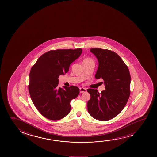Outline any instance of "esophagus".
Segmentation results:
<instances>
[{
    "mask_svg": "<svg viewBox=\"0 0 157 157\" xmlns=\"http://www.w3.org/2000/svg\"><path fill=\"white\" fill-rule=\"evenodd\" d=\"M86 88H84V87H81V88H80V93H82L86 92Z\"/></svg>",
    "mask_w": 157,
    "mask_h": 157,
    "instance_id": "esophagus-1",
    "label": "esophagus"
}]
</instances>
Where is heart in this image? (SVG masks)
I'll return each instance as SVG.
<instances>
[{"label":"heart","instance_id":"b5f03b06","mask_svg":"<svg viewBox=\"0 0 157 157\" xmlns=\"http://www.w3.org/2000/svg\"><path fill=\"white\" fill-rule=\"evenodd\" d=\"M84 61H93L92 59H91L90 58H86L84 59Z\"/></svg>","mask_w":157,"mask_h":157}]
</instances>
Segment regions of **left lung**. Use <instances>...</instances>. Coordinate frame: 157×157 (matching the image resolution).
<instances>
[{
    "mask_svg": "<svg viewBox=\"0 0 157 157\" xmlns=\"http://www.w3.org/2000/svg\"><path fill=\"white\" fill-rule=\"evenodd\" d=\"M90 51L99 62L95 77L103 80L105 90L100 93L97 90H87L90 95L87 109L89 114L98 120H110L120 113L128 101L130 94V72L122 59L115 52L97 48Z\"/></svg>",
    "mask_w": 157,
    "mask_h": 157,
    "instance_id": "8db88e82",
    "label": "left lung"
}]
</instances>
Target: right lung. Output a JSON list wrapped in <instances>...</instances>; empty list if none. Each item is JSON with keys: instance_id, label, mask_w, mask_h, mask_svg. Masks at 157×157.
<instances>
[{"instance_id": "add662e5", "label": "right lung", "mask_w": 157, "mask_h": 157, "mask_svg": "<svg viewBox=\"0 0 157 157\" xmlns=\"http://www.w3.org/2000/svg\"><path fill=\"white\" fill-rule=\"evenodd\" d=\"M76 49L52 50L41 55L30 70L28 90L35 107L45 118L59 120L71 110L70 102L79 94L77 86L58 87V78L69 71L82 54Z\"/></svg>"}]
</instances>
